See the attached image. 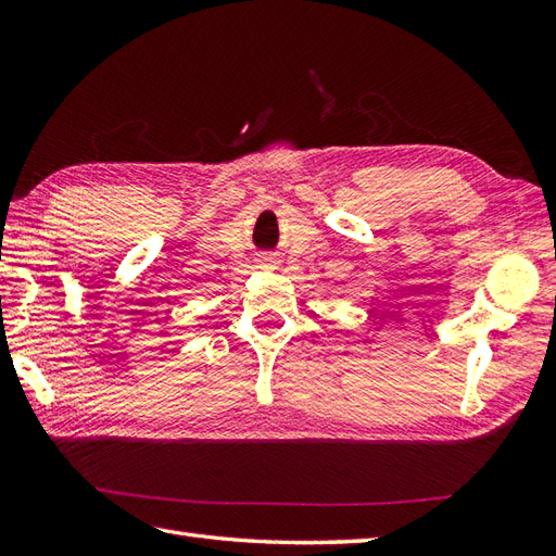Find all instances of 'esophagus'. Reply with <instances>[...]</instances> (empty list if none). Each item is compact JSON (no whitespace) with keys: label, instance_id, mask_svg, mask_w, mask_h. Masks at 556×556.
<instances>
[{"label":"esophagus","instance_id":"esophagus-1","mask_svg":"<svg viewBox=\"0 0 556 556\" xmlns=\"http://www.w3.org/2000/svg\"><path fill=\"white\" fill-rule=\"evenodd\" d=\"M260 265H263V267H277V257H275V255L260 257Z\"/></svg>","mask_w":556,"mask_h":556}]
</instances>
